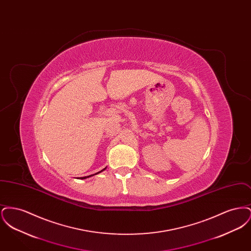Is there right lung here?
Returning <instances> with one entry per match:
<instances>
[{
    "label": "right lung",
    "instance_id": "1",
    "mask_svg": "<svg viewBox=\"0 0 251 251\" xmlns=\"http://www.w3.org/2000/svg\"><path fill=\"white\" fill-rule=\"evenodd\" d=\"M105 168H106V167H105ZM105 168H103V169H102V170H100V172H98V173H96V174H99V173H100V172H101V171H103V170H105ZM95 174V175H96ZM93 175H94V174H93ZM91 176H92V175H90V176H87V177H82V178H81V179H86V178H89V177H91Z\"/></svg>",
    "mask_w": 251,
    "mask_h": 251
}]
</instances>
